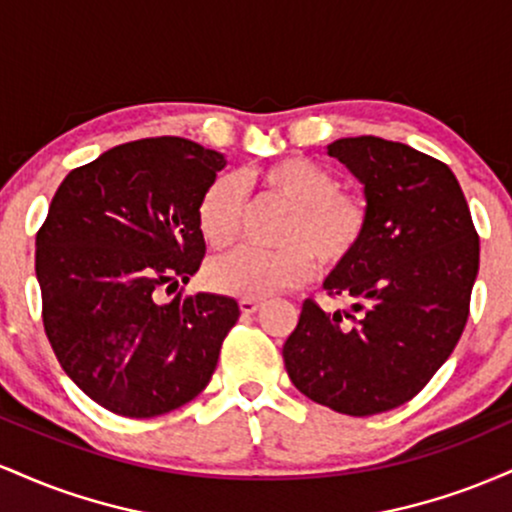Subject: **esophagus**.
Returning a JSON list of instances; mask_svg holds the SVG:
<instances>
[{
  "instance_id": "obj_1",
  "label": "esophagus",
  "mask_w": 512,
  "mask_h": 512,
  "mask_svg": "<svg viewBox=\"0 0 512 512\" xmlns=\"http://www.w3.org/2000/svg\"><path fill=\"white\" fill-rule=\"evenodd\" d=\"M238 305H240V313H243V315H255L257 310L262 308V303L255 301V298H243V301H240Z\"/></svg>"
}]
</instances>
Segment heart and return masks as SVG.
Masks as SVG:
<instances>
[{
	"label": "heart",
	"mask_w": 512,
	"mask_h": 512,
	"mask_svg": "<svg viewBox=\"0 0 512 512\" xmlns=\"http://www.w3.org/2000/svg\"><path fill=\"white\" fill-rule=\"evenodd\" d=\"M264 195L289 204L276 243L279 250H236L211 262L207 284L228 296L264 298L301 286L320 269H337L351 260L368 231V209L361 199L339 192L332 170L308 158H284L243 175ZM245 190L233 175H219L197 204V226L211 248L236 243L243 221Z\"/></svg>",
	"instance_id": "1"
}]
</instances>
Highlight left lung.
<instances>
[{"label":"left lung","instance_id":"obj_1","mask_svg":"<svg viewBox=\"0 0 512 512\" xmlns=\"http://www.w3.org/2000/svg\"><path fill=\"white\" fill-rule=\"evenodd\" d=\"M363 185L368 231L325 279L349 310L305 301L284 344L291 383L339 414L390 411L424 390L469 317L479 236L452 170L380 137L327 146Z\"/></svg>","mask_w":512,"mask_h":512}]
</instances>
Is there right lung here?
<instances>
[{
  "label": "right lung",
  "mask_w": 512,
  "mask_h": 512,
  "mask_svg": "<svg viewBox=\"0 0 512 512\" xmlns=\"http://www.w3.org/2000/svg\"><path fill=\"white\" fill-rule=\"evenodd\" d=\"M226 166L190 139L120 144L74 168L35 236V276L52 351L93 402L129 419L195 399L214 375L233 298L156 301L202 264L197 204Z\"/></svg>",
  "instance_id": "1"
}]
</instances>
